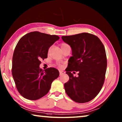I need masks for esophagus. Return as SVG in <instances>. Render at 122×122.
<instances>
[{"label": "esophagus", "mask_w": 122, "mask_h": 122, "mask_svg": "<svg viewBox=\"0 0 122 122\" xmlns=\"http://www.w3.org/2000/svg\"><path fill=\"white\" fill-rule=\"evenodd\" d=\"M59 73H60V75H63V74H65V72L62 71H59Z\"/></svg>", "instance_id": "obj_1"}]
</instances>
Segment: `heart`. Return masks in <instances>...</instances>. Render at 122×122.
<instances>
[{
    "label": "heart",
    "instance_id": "heart-1",
    "mask_svg": "<svg viewBox=\"0 0 122 122\" xmlns=\"http://www.w3.org/2000/svg\"><path fill=\"white\" fill-rule=\"evenodd\" d=\"M69 46L68 45V44H66V43H62L61 44V48L62 47H65V46ZM58 65H59V66L60 67H62V65H61V64H60V63H58Z\"/></svg>",
    "mask_w": 122,
    "mask_h": 122
}]
</instances>
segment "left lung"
Wrapping results in <instances>:
<instances>
[{
  "instance_id": "1",
  "label": "left lung",
  "mask_w": 122,
  "mask_h": 122,
  "mask_svg": "<svg viewBox=\"0 0 122 122\" xmlns=\"http://www.w3.org/2000/svg\"><path fill=\"white\" fill-rule=\"evenodd\" d=\"M72 49L66 74L69 81L65 83V91L77 103L89 102L97 95L104 82L107 60L104 45L95 35L82 33L61 37ZM78 71L74 77L71 71Z\"/></svg>"
}]
</instances>
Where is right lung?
Here are the masks:
<instances>
[{"label":"right lung","mask_w":122,"mask_h":122,"mask_svg":"<svg viewBox=\"0 0 122 122\" xmlns=\"http://www.w3.org/2000/svg\"><path fill=\"white\" fill-rule=\"evenodd\" d=\"M59 36L38 31L25 35L14 51L12 73L16 89L24 98L36 100L48 93L54 80L59 76L55 68L41 69V60L47 57L51 45Z\"/></svg>","instance_id":"add662e5"}]
</instances>
